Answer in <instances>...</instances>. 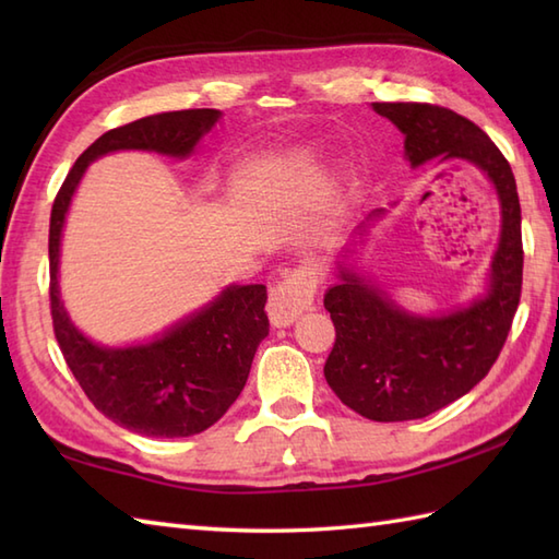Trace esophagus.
Listing matches in <instances>:
<instances>
[{
    "label": "esophagus",
    "mask_w": 559,
    "mask_h": 559,
    "mask_svg": "<svg viewBox=\"0 0 559 559\" xmlns=\"http://www.w3.org/2000/svg\"><path fill=\"white\" fill-rule=\"evenodd\" d=\"M317 293V273L310 266L290 269L269 290L266 314L273 326H290L312 305Z\"/></svg>",
    "instance_id": "obj_1"
}]
</instances>
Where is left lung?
<instances>
[{
  "mask_svg": "<svg viewBox=\"0 0 559 559\" xmlns=\"http://www.w3.org/2000/svg\"><path fill=\"white\" fill-rule=\"evenodd\" d=\"M399 127L411 168L463 160L492 182L500 201V242L480 298L454 312L420 317L389 298L372 278L348 264L350 247L336 261V283L324 307L336 326L324 377L334 394L362 418L377 423L418 420L476 386L500 355L521 298L524 247L514 173L490 136L454 110L430 103H372ZM384 209H374L353 230L365 235Z\"/></svg>",
  "mask_w": 559,
  "mask_h": 559,
  "instance_id": "obj_1",
  "label": "left lung"
}]
</instances>
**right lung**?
I'll return each mask as SVG.
<instances>
[{
  "instance_id": "add662e5",
  "label": "right lung",
  "mask_w": 559,
  "mask_h": 559,
  "mask_svg": "<svg viewBox=\"0 0 559 559\" xmlns=\"http://www.w3.org/2000/svg\"><path fill=\"white\" fill-rule=\"evenodd\" d=\"M221 110H177L110 129L81 153L50 216V310L69 370L105 418L144 437H192L218 423L247 384L257 346L269 334L266 286H228L206 307L134 346L91 341L59 298V245L67 211L88 165L112 151L189 158Z\"/></svg>"
}]
</instances>
